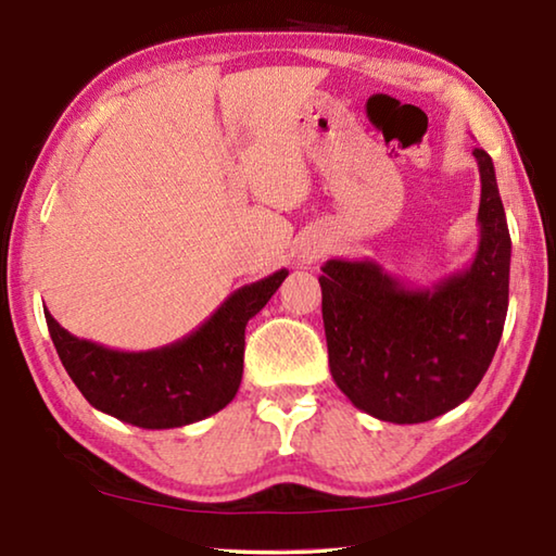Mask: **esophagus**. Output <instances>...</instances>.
I'll use <instances>...</instances> for the list:
<instances>
[{
  "mask_svg": "<svg viewBox=\"0 0 556 556\" xmlns=\"http://www.w3.org/2000/svg\"><path fill=\"white\" fill-rule=\"evenodd\" d=\"M314 260H316V250H304V252H299V262H301V265H312Z\"/></svg>",
  "mask_w": 556,
  "mask_h": 556,
  "instance_id": "obj_1",
  "label": "esophagus"
}]
</instances>
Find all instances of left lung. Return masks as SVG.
<instances>
[{
    "label": "left lung",
    "instance_id": "8db88e82",
    "mask_svg": "<svg viewBox=\"0 0 556 556\" xmlns=\"http://www.w3.org/2000/svg\"><path fill=\"white\" fill-rule=\"evenodd\" d=\"M481 172L470 265L437 285H407L375 260H328L318 277L331 375L348 400L392 425H419L458 407L478 388L501 343L510 232L493 159Z\"/></svg>",
    "mask_w": 556,
    "mask_h": 556
}]
</instances>
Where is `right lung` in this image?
<instances>
[{
    "instance_id": "add662e5",
    "label": "right lung",
    "mask_w": 556,
    "mask_h": 556,
    "mask_svg": "<svg viewBox=\"0 0 556 556\" xmlns=\"http://www.w3.org/2000/svg\"><path fill=\"white\" fill-rule=\"evenodd\" d=\"M287 275L279 269L240 287L195 331L152 351H115L86 341L43 312L65 372L92 407L131 427L174 429L232 402L242 382L244 326Z\"/></svg>"
}]
</instances>
